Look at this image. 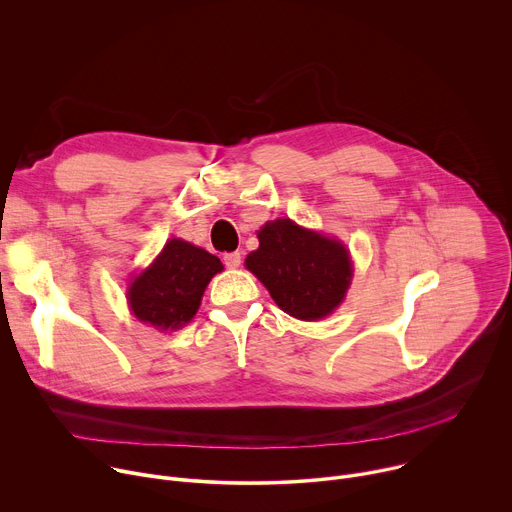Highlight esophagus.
Listing matches in <instances>:
<instances>
[{
  "mask_svg": "<svg viewBox=\"0 0 512 512\" xmlns=\"http://www.w3.org/2000/svg\"><path fill=\"white\" fill-rule=\"evenodd\" d=\"M223 261H225V265H227L229 269H237V267L241 265V253H239V251L227 253V255L223 257Z\"/></svg>",
  "mask_w": 512,
  "mask_h": 512,
  "instance_id": "1",
  "label": "esophagus"
}]
</instances>
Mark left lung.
Listing matches in <instances>:
<instances>
[{
  "label": "left lung",
  "instance_id": "1",
  "mask_svg": "<svg viewBox=\"0 0 512 512\" xmlns=\"http://www.w3.org/2000/svg\"><path fill=\"white\" fill-rule=\"evenodd\" d=\"M257 237L259 249L249 253L245 265L285 314L318 320L342 302L352 267L338 241L302 229L289 218L267 223Z\"/></svg>",
  "mask_w": 512,
  "mask_h": 512
}]
</instances>
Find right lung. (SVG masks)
Segmentation results:
<instances>
[{"label": "right lung", "mask_w": 512, "mask_h": 512, "mask_svg": "<svg viewBox=\"0 0 512 512\" xmlns=\"http://www.w3.org/2000/svg\"><path fill=\"white\" fill-rule=\"evenodd\" d=\"M223 263L208 251L172 239L150 269L141 271L129 287V306L141 322L156 328H180L190 322L212 275Z\"/></svg>", "instance_id": "add662e5"}]
</instances>
